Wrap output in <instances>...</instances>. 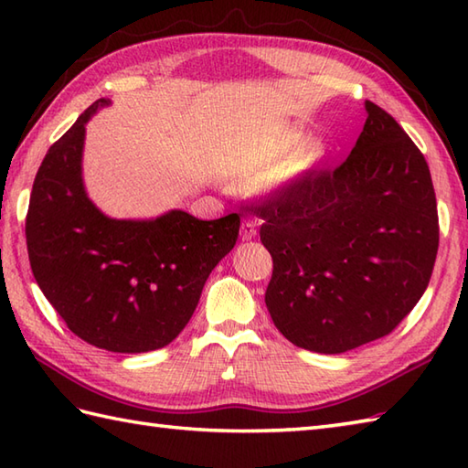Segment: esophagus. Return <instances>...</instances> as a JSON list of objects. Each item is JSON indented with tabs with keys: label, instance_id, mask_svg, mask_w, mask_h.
Instances as JSON below:
<instances>
[{
	"label": "esophagus",
	"instance_id": "esophagus-1",
	"mask_svg": "<svg viewBox=\"0 0 468 468\" xmlns=\"http://www.w3.org/2000/svg\"><path fill=\"white\" fill-rule=\"evenodd\" d=\"M255 235H257L255 223L253 221H243V225H241V239L243 241H250V239H253Z\"/></svg>",
	"mask_w": 468,
	"mask_h": 468
}]
</instances>
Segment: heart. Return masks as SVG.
Listing matches in <instances>:
<instances>
[{
    "label": "heart",
    "instance_id": "1",
    "mask_svg": "<svg viewBox=\"0 0 468 468\" xmlns=\"http://www.w3.org/2000/svg\"><path fill=\"white\" fill-rule=\"evenodd\" d=\"M324 144L307 141V131L290 126L261 138L247 154L253 171H260L257 191L261 195H282L292 191L322 163Z\"/></svg>",
    "mask_w": 468,
    "mask_h": 468
}]
</instances>
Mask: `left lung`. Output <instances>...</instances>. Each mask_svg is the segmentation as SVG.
<instances>
[{
  "label": "left lung",
  "mask_w": 468,
  "mask_h": 468,
  "mask_svg": "<svg viewBox=\"0 0 468 468\" xmlns=\"http://www.w3.org/2000/svg\"><path fill=\"white\" fill-rule=\"evenodd\" d=\"M364 106V131L340 166L251 207L273 260L267 310L287 340L317 354L390 334L419 303L439 251L429 165L390 114Z\"/></svg>",
  "instance_id": "1"
}]
</instances>
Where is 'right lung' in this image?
Wrapping results in <instances>:
<instances>
[{
	"label": "right lung",
	"mask_w": 468,
	"mask_h": 468,
	"mask_svg": "<svg viewBox=\"0 0 468 468\" xmlns=\"http://www.w3.org/2000/svg\"><path fill=\"white\" fill-rule=\"evenodd\" d=\"M111 104L96 101L49 146L29 197L26 241L39 290L69 330L108 352L143 354L183 332L208 273L235 247L239 215H104L86 193L82 156L88 121Z\"/></svg>",
	"instance_id": "right-lung-1"
}]
</instances>
